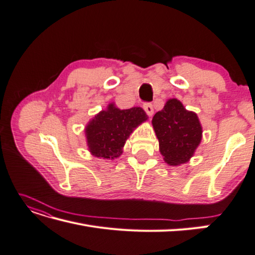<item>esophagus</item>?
<instances>
[{
    "label": "esophagus",
    "instance_id": "esophagus-1",
    "mask_svg": "<svg viewBox=\"0 0 255 255\" xmlns=\"http://www.w3.org/2000/svg\"><path fill=\"white\" fill-rule=\"evenodd\" d=\"M143 109H144V111L148 116H152L154 114V109H153V106L151 103L147 102V103L143 104Z\"/></svg>",
    "mask_w": 255,
    "mask_h": 255
}]
</instances>
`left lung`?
<instances>
[{"label": "left lung", "mask_w": 255, "mask_h": 255, "mask_svg": "<svg viewBox=\"0 0 255 255\" xmlns=\"http://www.w3.org/2000/svg\"><path fill=\"white\" fill-rule=\"evenodd\" d=\"M152 124L168 165L179 166L190 160L202 136L197 114L185 110L178 99H169L154 115Z\"/></svg>", "instance_id": "1"}]
</instances>
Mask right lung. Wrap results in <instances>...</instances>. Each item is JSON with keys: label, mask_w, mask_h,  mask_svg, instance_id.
Here are the masks:
<instances>
[{"label": "right lung", "mask_w": 255, "mask_h": 255, "mask_svg": "<svg viewBox=\"0 0 255 255\" xmlns=\"http://www.w3.org/2000/svg\"><path fill=\"white\" fill-rule=\"evenodd\" d=\"M146 120L147 115L141 108L120 110L114 103H110L85 129L89 152L100 158L120 157L130 133Z\"/></svg>", "instance_id": "add662e5"}]
</instances>
